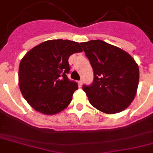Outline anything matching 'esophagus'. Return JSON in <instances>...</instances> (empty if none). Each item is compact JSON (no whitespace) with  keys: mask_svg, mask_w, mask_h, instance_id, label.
Here are the masks:
<instances>
[{"mask_svg":"<svg viewBox=\"0 0 153 153\" xmlns=\"http://www.w3.org/2000/svg\"><path fill=\"white\" fill-rule=\"evenodd\" d=\"M78 83H79V86H81V85H82V79H80V80H79V82H78Z\"/></svg>","mask_w":153,"mask_h":153,"instance_id":"34e87169","label":"esophagus"}]
</instances>
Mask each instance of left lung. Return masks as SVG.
Here are the masks:
<instances>
[{
    "mask_svg": "<svg viewBox=\"0 0 153 153\" xmlns=\"http://www.w3.org/2000/svg\"><path fill=\"white\" fill-rule=\"evenodd\" d=\"M94 71V80L82 89L90 104L107 114L126 110L139 83V68L127 52L101 40L80 43Z\"/></svg>",
    "mask_w": 153,
    "mask_h": 153,
    "instance_id": "1",
    "label": "left lung"
}]
</instances>
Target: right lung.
Segmentation results:
<instances>
[{
	"label": "right lung",
	"instance_id": "right-lung-1",
	"mask_svg": "<svg viewBox=\"0 0 153 153\" xmlns=\"http://www.w3.org/2000/svg\"><path fill=\"white\" fill-rule=\"evenodd\" d=\"M82 51L77 42L59 39L43 42L25 55L19 68V85L32 108L55 115L68 107L78 88L67 77L68 59Z\"/></svg>",
	"mask_w": 153,
	"mask_h": 153
}]
</instances>
